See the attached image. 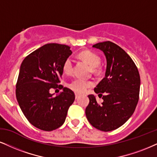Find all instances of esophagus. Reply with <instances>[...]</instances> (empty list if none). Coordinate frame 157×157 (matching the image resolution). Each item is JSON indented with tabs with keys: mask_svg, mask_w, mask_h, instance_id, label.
Returning <instances> with one entry per match:
<instances>
[{
	"mask_svg": "<svg viewBox=\"0 0 157 157\" xmlns=\"http://www.w3.org/2000/svg\"><path fill=\"white\" fill-rule=\"evenodd\" d=\"M79 97H80V95H79L78 94L75 93V99H78V98H79Z\"/></svg>",
	"mask_w": 157,
	"mask_h": 157,
	"instance_id": "esophagus-1",
	"label": "esophagus"
}]
</instances>
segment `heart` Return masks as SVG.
<instances>
[{
  "instance_id": "b5f03b06",
  "label": "heart",
  "mask_w": 157,
  "mask_h": 157,
  "mask_svg": "<svg viewBox=\"0 0 157 157\" xmlns=\"http://www.w3.org/2000/svg\"><path fill=\"white\" fill-rule=\"evenodd\" d=\"M78 57L82 60L86 62L90 66L92 67V71L97 73L98 71V66L100 63V58L98 55L94 54V52L86 50L80 52ZM63 71L65 74L69 75L73 71V63L71 58H67L65 60L63 65ZM93 85L92 82L83 80L82 78H75L70 84V88L74 91L76 93L82 94L86 92V89L90 87Z\"/></svg>"
}]
</instances>
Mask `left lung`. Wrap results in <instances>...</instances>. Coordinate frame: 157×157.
I'll use <instances>...</instances> for the list:
<instances>
[{"instance_id": "8db88e82", "label": "left lung", "mask_w": 157, "mask_h": 157, "mask_svg": "<svg viewBox=\"0 0 157 157\" xmlns=\"http://www.w3.org/2000/svg\"><path fill=\"white\" fill-rule=\"evenodd\" d=\"M92 47L103 52L106 58L105 78L94 89L103 102H97L94 94L88 95L86 108L89 122L99 130L109 132L122 126L134 113L139 100L140 78L131 57L120 46L111 41Z\"/></svg>"}]
</instances>
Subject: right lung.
Returning a JSON list of instances; mask_svg holds the SVG:
<instances>
[{
    "mask_svg": "<svg viewBox=\"0 0 157 157\" xmlns=\"http://www.w3.org/2000/svg\"><path fill=\"white\" fill-rule=\"evenodd\" d=\"M71 54L68 46L47 44L27 56L21 64L17 100L29 122L41 130L61 127L74 102V92L59 85L63 63ZM52 88H63V92L54 97L49 92Z\"/></svg>",
    "mask_w": 157,
    "mask_h": 157,
    "instance_id": "right-lung-1",
    "label": "right lung"
}]
</instances>
